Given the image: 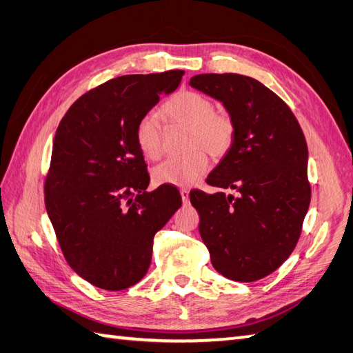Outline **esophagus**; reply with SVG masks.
I'll list each match as a JSON object with an SVG mask.
<instances>
[{
	"label": "esophagus",
	"mask_w": 353,
	"mask_h": 353,
	"mask_svg": "<svg viewBox=\"0 0 353 353\" xmlns=\"http://www.w3.org/2000/svg\"><path fill=\"white\" fill-rule=\"evenodd\" d=\"M181 196H182V201H183V203H188V201H190V190L182 188V190H181Z\"/></svg>",
	"instance_id": "1"
}]
</instances>
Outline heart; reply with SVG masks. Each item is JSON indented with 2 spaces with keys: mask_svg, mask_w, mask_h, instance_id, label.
<instances>
[{
  "mask_svg": "<svg viewBox=\"0 0 353 353\" xmlns=\"http://www.w3.org/2000/svg\"><path fill=\"white\" fill-rule=\"evenodd\" d=\"M161 115L168 124L188 127L185 148L188 153L170 157L153 171L157 185L191 186L199 182L208 168V156L221 159L235 142L236 124L226 110H215L211 97L192 89H183L163 103ZM137 144L148 161L163 154V129L154 115L139 119L134 132Z\"/></svg>",
  "mask_w": 353,
  "mask_h": 353,
  "instance_id": "b5f03b06",
  "label": "heart"
}]
</instances>
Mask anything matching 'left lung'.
Instances as JSON below:
<instances>
[{"label":"left lung","instance_id":"1","mask_svg":"<svg viewBox=\"0 0 353 353\" xmlns=\"http://www.w3.org/2000/svg\"><path fill=\"white\" fill-rule=\"evenodd\" d=\"M192 88L220 100L236 124L235 142L206 183L192 190L200 236L214 268L228 279L253 282L273 273L302 234L311 201L308 145L288 104L241 74H199Z\"/></svg>","mask_w":353,"mask_h":353}]
</instances>
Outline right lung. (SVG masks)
I'll use <instances>...</instances> for the list:
<instances>
[{"instance_id":"right-lung-1","label":"right lung","mask_w":353,"mask_h":353,"mask_svg":"<svg viewBox=\"0 0 353 353\" xmlns=\"http://www.w3.org/2000/svg\"><path fill=\"white\" fill-rule=\"evenodd\" d=\"M185 71L108 80L72 103L56 130L45 208L70 267L94 287L121 291L152 262L153 238L179 208L177 188L148 192L134 132Z\"/></svg>"}]
</instances>
